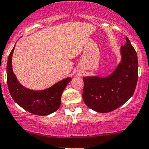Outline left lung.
I'll return each instance as SVG.
<instances>
[{
  "label": "left lung",
  "mask_w": 149,
  "mask_h": 149,
  "mask_svg": "<svg viewBox=\"0 0 149 149\" xmlns=\"http://www.w3.org/2000/svg\"><path fill=\"white\" fill-rule=\"evenodd\" d=\"M121 46V61L112 74L83 77L82 98L92 110L105 113L116 110L133 95L138 80V56L129 39Z\"/></svg>",
  "instance_id": "1"
}]
</instances>
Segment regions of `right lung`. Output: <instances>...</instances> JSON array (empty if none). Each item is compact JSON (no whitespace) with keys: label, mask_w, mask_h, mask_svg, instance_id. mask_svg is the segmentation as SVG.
I'll list each match as a JSON object with an SVG mask.
<instances>
[{"label":"right lung","mask_w":149,"mask_h":149,"mask_svg":"<svg viewBox=\"0 0 149 149\" xmlns=\"http://www.w3.org/2000/svg\"><path fill=\"white\" fill-rule=\"evenodd\" d=\"M15 47L10 52L7 63V84L13 100L29 113L38 116H48L57 110L61 105V97L71 77L59 81L43 90L26 88L18 82L12 68V56Z\"/></svg>","instance_id":"1"}]
</instances>
